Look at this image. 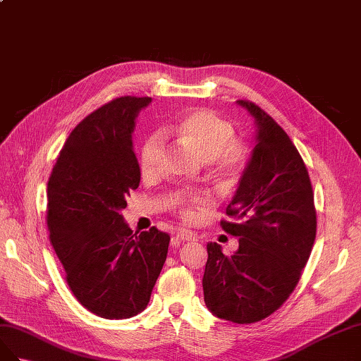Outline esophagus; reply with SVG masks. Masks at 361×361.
Listing matches in <instances>:
<instances>
[{
	"mask_svg": "<svg viewBox=\"0 0 361 361\" xmlns=\"http://www.w3.org/2000/svg\"><path fill=\"white\" fill-rule=\"evenodd\" d=\"M195 238H197V234H195L193 231L181 228V230H178L177 234H175L173 238H172V246H178L181 242L195 240Z\"/></svg>",
	"mask_w": 361,
	"mask_h": 361,
	"instance_id": "34e87169",
	"label": "esophagus"
}]
</instances>
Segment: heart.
<instances>
[{"label":"heart","instance_id":"obj_1","mask_svg":"<svg viewBox=\"0 0 361 361\" xmlns=\"http://www.w3.org/2000/svg\"><path fill=\"white\" fill-rule=\"evenodd\" d=\"M168 131L178 136L184 143L197 151L204 161H212L221 172L231 173L239 169L245 160V149L234 140L235 131L231 122L219 118L210 110H197L173 123ZM164 159V139L160 133L152 135L143 142L140 149V172L145 178H156L160 175ZM168 205L177 210L184 219L197 218L202 209L201 198L186 197L183 193H173L168 198Z\"/></svg>","mask_w":361,"mask_h":361}]
</instances>
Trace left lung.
Listing matches in <instances>:
<instances>
[{
    "label": "left lung",
    "instance_id": "8db88e82",
    "mask_svg": "<svg viewBox=\"0 0 361 361\" xmlns=\"http://www.w3.org/2000/svg\"><path fill=\"white\" fill-rule=\"evenodd\" d=\"M254 119V148L240 175L222 228L239 238L224 254L207 243L202 276L209 310L234 324H252L272 314L300 281L316 238L313 189L290 137L259 106L235 101Z\"/></svg>",
    "mask_w": 361,
    "mask_h": 361
}]
</instances>
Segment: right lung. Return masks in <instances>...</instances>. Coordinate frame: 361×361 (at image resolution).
Instances as JSON below:
<instances>
[{
	"mask_svg": "<svg viewBox=\"0 0 361 361\" xmlns=\"http://www.w3.org/2000/svg\"><path fill=\"white\" fill-rule=\"evenodd\" d=\"M152 99L121 97L72 130L48 181L51 245L69 289L89 312L128 319L145 310L171 238L152 226L133 234L122 216L140 183L136 118Z\"/></svg>",
	"mask_w": 361,
	"mask_h": 361,
	"instance_id": "obj_1",
	"label": "right lung"
}]
</instances>
